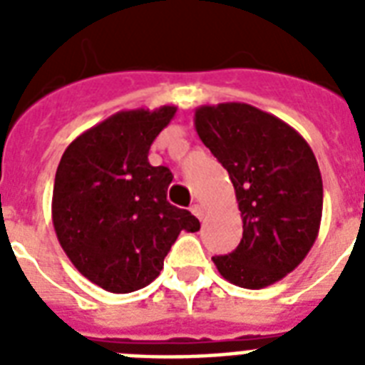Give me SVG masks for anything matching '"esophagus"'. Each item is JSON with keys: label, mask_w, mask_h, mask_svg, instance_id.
I'll return each mask as SVG.
<instances>
[{"label": "esophagus", "mask_w": 365, "mask_h": 365, "mask_svg": "<svg viewBox=\"0 0 365 365\" xmlns=\"http://www.w3.org/2000/svg\"><path fill=\"white\" fill-rule=\"evenodd\" d=\"M191 212H193L195 216L199 217V220H202V217H205V208H202V205H199V202L191 206Z\"/></svg>", "instance_id": "obj_1"}]
</instances>
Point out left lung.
Wrapping results in <instances>:
<instances>
[{
  "instance_id": "1",
  "label": "left lung",
  "mask_w": 365,
  "mask_h": 365,
  "mask_svg": "<svg viewBox=\"0 0 365 365\" xmlns=\"http://www.w3.org/2000/svg\"><path fill=\"white\" fill-rule=\"evenodd\" d=\"M195 130L229 172L242 240L212 257L225 280L259 289L282 280L317 240L322 176L311 145L282 119L242 102L200 106Z\"/></svg>"
}]
</instances>
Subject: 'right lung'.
Segmentation results:
<instances>
[{"mask_svg": "<svg viewBox=\"0 0 365 365\" xmlns=\"http://www.w3.org/2000/svg\"><path fill=\"white\" fill-rule=\"evenodd\" d=\"M176 106L117 111L66 148L53 189L58 242L83 277L111 294H130L159 277L182 231H199L189 210L172 206V172L148 153Z\"/></svg>", "mask_w": 365, "mask_h": 365, "instance_id": "obj_1", "label": "right lung"}]
</instances>
